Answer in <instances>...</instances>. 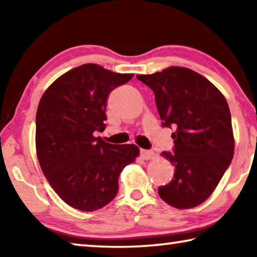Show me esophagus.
<instances>
[{
	"instance_id": "esophagus-1",
	"label": "esophagus",
	"mask_w": 257,
	"mask_h": 257,
	"mask_svg": "<svg viewBox=\"0 0 257 257\" xmlns=\"http://www.w3.org/2000/svg\"><path fill=\"white\" fill-rule=\"evenodd\" d=\"M141 155H142V158L144 159V160H152V159H154V153L152 151H146V150H142L141 151Z\"/></svg>"
}]
</instances>
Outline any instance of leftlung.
I'll return each mask as SVG.
<instances>
[{
	"label": "left lung",
	"mask_w": 257,
	"mask_h": 257,
	"mask_svg": "<svg viewBox=\"0 0 257 257\" xmlns=\"http://www.w3.org/2000/svg\"><path fill=\"white\" fill-rule=\"evenodd\" d=\"M136 77L154 92L163 127H177L171 135L175 153L161 154L175 167V175L160 187V197L180 210L197 206L211 196L233 156L227 99L210 80L188 68L169 67Z\"/></svg>",
	"instance_id": "1"
}]
</instances>
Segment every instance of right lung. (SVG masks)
I'll return each instance as SVG.
<instances>
[{"label": "right lung", "mask_w": 257, "mask_h": 257, "mask_svg": "<svg viewBox=\"0 0 257 257\" xmlns=\"http://www.w3.org/2000/svg\"><path fill=\"white\" fill-rule=\"evenodd\" d=\"M134 73L86 63L49 86L36 113V154L47 181L69 206L93 212L115 197L119 176L135 162L134 144L113 145L95 137L105 129L106 101Z\"/></svg>", "instance_id": "1"}]
</instances>
